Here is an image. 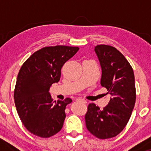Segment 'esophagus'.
Listing matches in <instances>:
<instances>
[{
	"label": "esophagus",
	"mask_w": 151,
	"mask_h": 151,
	"mask_svg": "<svg viewBox=\"0 0 151 151\" xmlns=\"http://www.w3.org/2000/svg\"><path fill=\"white\" fill-rule=\"evenodd\" d=\"M77 101H78L82 102V103H84V104H86V101L85 99H84L79 98V99H77Z\"/></svg>",
	"instance_id": "34e87169"
}]
</instances>
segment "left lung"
<instances>
[{
  "label": "left lung",
  "instance_id": "left-lung-1",
  "mask_svg": "<svg viewBox=\"0 0 151 151\" xmlns=\"http://www.w3.org/2000/svg\"><path fill=\"white\" fill-rule=\"evenodd\" d=\"M101 67V85L111 99L103 109L93 103L85 114L86 129L99 139L114 138L126 127L131 116L136 93L134 73L125 57L114 47H95Z\"/></svg>",
  "mask_w": 151,
  "mask_h": 151
}]
</instances>
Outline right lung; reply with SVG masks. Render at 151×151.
Wrapping results in <instances>:
<instances>
[{
  "mask_svg": "<svg viewBox=\"0 0 151 151\" xmlns=\"http://www.w3.org/2000/svg\"><path fill=\"white\" fill-rule=\"evenodd\" d=\"M79 49L45 47L32 54L19 71L14 90L15 107L25 129L35 136L50 138L62 129L66 106L72 99L58 100L54 104L49 89L60 81L62 67Z\"/></svg>",
  "mask_w": 151,
  "mask_h": 151,
  "instance_id": "right-lung-1",
  "label": "right lung"
}]
</instances>
